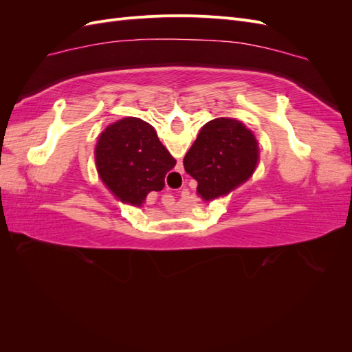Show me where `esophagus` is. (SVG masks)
I'll return each mask as SVG.
<instances>
[{"label":"esophagus","instance_id":"esophagus-1","mask_svg":"<svg viewBox=\"0 0 352 352\" xmlns=\"http://www.w3.org/2000/svg\"><path fill=\"white\" fill-rule=\"evenodd\" d=\"M180 167H182V166H179V168H180ZM177 172H180V170H177Z\"/></svg>","mask_w":352,"mask_h":352}]
</instances>
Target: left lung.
I'll return each mask as SVG.
<instances>
[{
  "instance_id": "8db88e82",
  "label": "left lung",
  "mask_w": 352,
  "mask_h": 352,
  "mask_svg": "<svg viewBox=\"0 0 352 352\" xmlns=\"http://www.w3.org/2000/svg\"><path fill=\"white\" fill-rule=\"evenodd\" d=\"M258 162V141L250 127L232 117H217L201 127L184 166L198 182L201 199L212 201L248 182Z\"/></svg>"
}]
</instances>
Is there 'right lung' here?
Here are the masks:
<instances>
[{"label":"right lung","instance_id":"1","mask_svg":"<svg viewBox=\"0 0 352 352\" xmlns=\"http://www.w3.org/2000/svg\"><path fill=\"white\" fill-rule=\"evenodd\" d=\"M94 155L105 188L122 204L136 208L164 188V177L176 164L154 127L140 117H123L105 127Z\"/></svg>","mask_w":352,"mask_h":352}]
</instances>
